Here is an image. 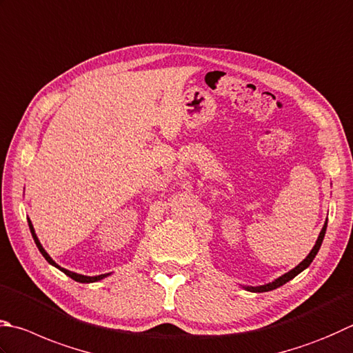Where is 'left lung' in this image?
<instances>
[{
  "label": "left lung",
  "mask_w": 353,
  "mask_h": 353,
  "mask_svg": "<svg viewBox=\"0 0 353 353\" xmlns=\"http://www.w3.org/2000/svg\"><path fill=\"white\" fill-rule=\"evenodd\" d=\"M325 229H327V221H325V224L323 225V229H321V232H320V236H318L316 244L314 245V249L310 250V254H309L307 256H305V259H303V261H301L300 264H298L295 269H292L290 272H288V274L280 276V278H278V280L272 281V283H269V284L259 285V288H245V289L250 290V292H269V290H274V289H276V288H280V285L285 284L288 281H290L292 278H295L298 274H300V272H303L305 268H309V264H310L312 261H314L315 255L318 254V250H320V248H321V243H323L324 235H325Z\"/></svg>",
  "instance_id": "obj_1"
}]
</instances>
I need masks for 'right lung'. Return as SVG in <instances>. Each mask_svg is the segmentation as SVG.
I'll return each instance as SVG.
<instances>
[{"label": "right lung", "instance_id": "add662e5", "mask_svg": "<svg viewBox=\"0 0 353 353\" xmlns=\"http://www.w3.org/2000/svg\"><path fill=\"white\" fill-rule=\"evenodd\" d=\"M29 228H30V232H32V236H33V239H35L37 248L39 249V252H41L43 256H44L46 259H48V261H49L52 265H55V268H58L59 270L64 272L65 275L70 276L72 280H75V281H78V283H95V281H98V280H103L104 276H108V275H109V274H105V275H98V276H85V275H79V274H75V272H70V270H65V269H63V268H59V265H58L55 261H53V259L48 255V252H46V250L43 249L41 243L38 241V238H37V235H35V230H33V225H32V223H30V219H29Z\"/></svg>", "mask_w": 353, "mask_h": 353}]
</instances>
